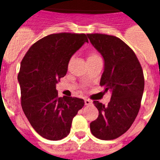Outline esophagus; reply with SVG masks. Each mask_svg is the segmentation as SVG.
I'll list each match as a JSON object with an SVG mask.
<instances>
[{"mask_svg":"<svg viewBox=\"0 0 160 160\" xmlns=\"http://www.w3.org/2000/svg\"><path fill=\"white\" fill-rule=\"evenodd\" d=\"M92 104V102L91 100H89V99H85V105H87V106H90V105Z\"/></svg>","mask_w":160,"mask_h":160,"instance_id":"obj_1","label":"esophagus"}]
</instances>
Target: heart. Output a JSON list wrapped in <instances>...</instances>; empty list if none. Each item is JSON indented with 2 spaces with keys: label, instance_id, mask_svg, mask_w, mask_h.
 <instances>
[{
  "label": "heart",
  "instance_id": "1",
  "mask_svg": "<svg viewBox=\"0 0 160 160\" xmlns=\"http://www.w3.org/2000/svg\"><path fill=\"white\" fill-rule=\"evenodd\" d=\"M98 57H99V56H98V54H97V53H91L90 55L88 56V59H92V58H98Z\"/></svg>",
  "mask_w": 160,
  "mask_h": 160
}]
</instances>
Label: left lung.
I'll return each instance as SVG.
<instances>
[{
    "instance_id": "1",
    "label": "left lung",
    "mask_w": 160,
    "mask_h": 160,
    "mask_svg": "<svg viewBox=\"0 0 160 160\" xmlns=\"http://www.w3.org/2000/svg\"><path fill=\"white\" fill-rule=\"evenodd\" d=\"M105 61L100 85L112 91L107 106L94 101L99 116L91 122V132L100 140L120 137L128 131L140 111L145 78L134 51L121 39L105 34H88Z\"/></svg>"
}]
</instances>
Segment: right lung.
<instances>
[{
    "label": "right lung",
    "mask_w": 160,
    "mask_h": 160,
    "mask_svg": "<svg viewBox=\"0 0 160 160\" xmlns=\"http://www.w3.org/2000/svg\"><path fill=\"white\" fill-rule=\"evenodd\" d=\"M85 42V34L58 33L42 38L29 48L20 63L18 81L21 107L39 135L59 140L70 132L83 99L58 98L56 83L66 75L70 58Z\"/></svg>",
    "instance_id": "1"
}]
</instances>
